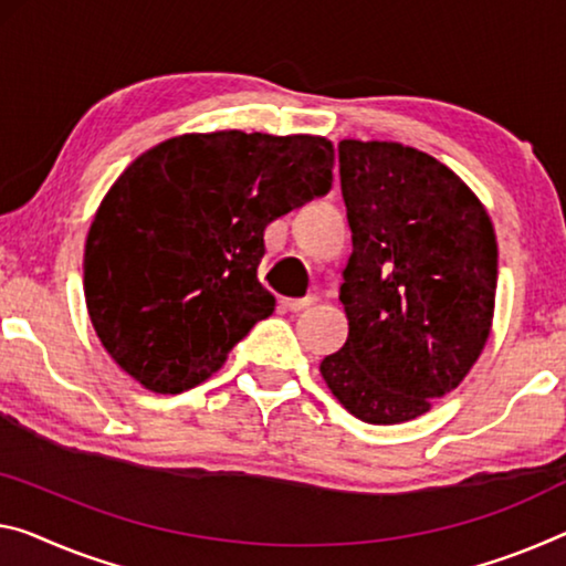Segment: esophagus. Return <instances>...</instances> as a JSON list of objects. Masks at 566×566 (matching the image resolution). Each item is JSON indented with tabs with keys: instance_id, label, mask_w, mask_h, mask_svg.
Instances as JSON below:
<instances>
[{
	"instance_id": "esophagus-1",
	"label": "esophagus",
	"mask_w": 566,
	"mask_h": 566,
	"mask_svg": "<svg viewBox=\"0 0 566 566\" xmlns=\"http://www.w3.org/2000/svg\"><path fill=\"white\" fill-rule=\"evenodd\" d=\"M313 303H316V298H313V295H306V298H285L283 306H285V311L298 313V311H303V308L313 306Z\"/></svg>"
}]
</instances>
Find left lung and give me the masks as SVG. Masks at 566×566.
Wrapping results in <instances>:
<instances>
[{
	"label": "left lung",
	"instance_id": "8db88e82",
	"mask_svg": "<svg viewBox=\"0 0 566 566\" xmlns=\"http://www.w3.org/2000/svg\"><path fill=\"white\" fill-rule=\"evenodd\" d=\"M354 253L338 298L349 338L321 361L354 417L397 424L453 392L489 342L499 248L446 164L395 142L338 144Z\"/></svg>",
	"mask_w": 566,
	"mask_h": 566
}]
</instances>
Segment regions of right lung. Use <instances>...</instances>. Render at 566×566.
<instances>
[{"instance_id": "obj_1", "label": "right lung", "mask_w": 566, "mask_h": 566, "mask_svg": "<svg viewBox=\"0 0 566 566\" xmlns=\"http://www.w3.org/2000/svg\"><path fill=\"white\" fill-rule=\"evenodd\" d=\"M334 146L245 132L161 142L108 189L85 242V303L101 344L156 395L187 392L268 318L265 228L324 197Z\"/></svg>"}]
</instances>
